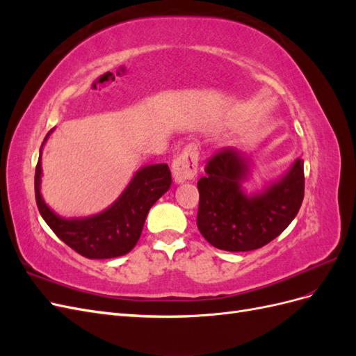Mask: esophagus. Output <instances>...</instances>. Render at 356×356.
<instances>
[{
  "label": "esophagus",
  "mask_w": 356,
  "mask_h": 356,
  "mask_svg": "<svg viewBox=\"0 0 356 356\" xmlns=\"http://www.w3.org/2000/svg\"><path fill=\"white\" fill-rule=\"evenodd\" d=\"M199 168V152L195 144L187 145L182 153L174 160L172 165V175L177 184H182L188 179H193L197 174Z\"/></svg>",
  "instance_id": "obj_1"
}]
</instances>
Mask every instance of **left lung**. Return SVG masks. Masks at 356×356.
<instances>
[{"label":"left lung","instance_id":"obj_1","mask_svg":"<svg viewBox=\"0 0 356 356\" xmlns=\"http://www.w3.org/2000/svg\"><path fill=\"white\" fill-rule=\"evenodd\" d=\"M251 157L225 147L207 165L197 182V227L212 246L230 252L258 250L277 238L296 218L305 197L303 160L297 159L284 175L248 195Z\"/></svg>","mask_w":356,"mask_h":356}]
</instances>
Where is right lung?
I'll return each mask as SVG.
<instances>
[{
  "label": "right lung",
  "instance_id": "1",
  "mask_svg": "<svg viewBox=\"0 0 356 356\" xmlns=\"http://www.w3.org/2000/svg\"><path fill=\"white\" fill-rule=\"evenodd\" d=\"M51 131L46 135L44 143ZM41 145V149H42ZM41 153L35 168V200L42 220L75 252L92 260H104L134 250L143 233L149 208L170 188L172 177L166 163L147 165L135 172L131 182L113 204L84 218H63L41 196Z\"/></svg>",
  "mask_w": 356,
  "mask_h": 356
}]
</instances>
